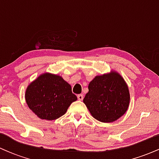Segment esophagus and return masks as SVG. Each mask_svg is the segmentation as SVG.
I'll return each mask as SVG.
<instances>
[{
  "mask_svg": "<svg viewBox=\"0 0 159 159\" xmlns=\"http://www.w3.org/2000/svg\"><path fill=\"white\" fill-rule=\"evenodd\" d=\"M84 98V96L82 94H79L78 95V99L79 100V101H82Z\"/></svg>",
  "mask_w": 159,
  "mask_h": 159,
  "instance_id": "obj_1",
  "label": "esophagus"
}]
</instances>
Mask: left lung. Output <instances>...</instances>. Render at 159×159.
I'll return each instance as SVG.
<instances>
[{
  "label": "left lung",
  "instance_id": "left-lung-1",
  "mask_svg": "<svg viewBox=\"0 0 159 159\" xmlns=\"http://www.w3.org/2000/svg\"><path fill=\"white\" fill-rule=\"evenodd\" d=\"M83 102L96 120L112 123L125 114L130 102L126 82L116 71L96 75L88 85Z\"/></svg>",
  "mask_w": 159,
  "mask_h": 159
}]
</instances>
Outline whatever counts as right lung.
<instances>
[{
  "label": "right lung",
  "mask_w": 159,
  "mask_h": 159,
  "mask_svg": "<svg viewBox=\"0 0 159 159\" xmlns=\"http://www.w3.org/2000/svg\"><path fill=\"white\" fill-rule=\"evenodd\" d=\"M25 100L38 117L51 121L64 115L77 96L62 76L45 72L27 86Z\"/></svg>",
  "instance_id": "add662e5"
}]
</instances>
